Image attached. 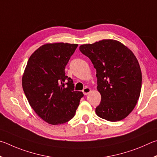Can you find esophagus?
<instances>
[{"instance_id":"obj_1","label":"esophagus","mask_w":157,"mask_h":157,"mask_svg":"<svg viewBox=\"0 0 157 157\" xmlns=\"http://www.w3.org/2000/svg\"><path fill=\"white\" fill-rule=\"evenodd\" d=\"M90 92H91V90H90V87H85V88H84L83 90V92L84 95L88 94Z\"/></svg>"}]
</instances>
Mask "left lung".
<instances>
[{
    "label": "left lung",
    "instance_id": "obj_1",
    "mask_svg": "<svg viewBox=\"0 0 157 157\" xmlns=\"http://www.w3.org/2000/svg\"><path fill=\"white\" fill-rule=\"evenodd\" d=\"M79 49L97 70L101 95L97 116L112 122L125 119L136 106L141 90V70L133 52L112 39L84 44Z\"/></svg>",
    "mask_w": 157,
    "mask_h": 157
}]
</instances>
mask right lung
I'll return each instance as SVG.
<instances>
[{
    "instance_id": "add662e5",
    "label": "right lung",
    "mask_w": 157,
    "mask_h": 157,
    "mask_svg": "<svg viewBox=\"0 0 157 157\" xmlns=\"http://www.w3.org/2000/svg\"><path fill=\"white\" fill-rule=\"evenodd\" d=\"M78 45L47 43L38 48L27 61L22 86L30 106L51 125L69 121L74 117L83 97L74 91L72 79L65 68Z\"/></svg>"
}]
</instances>
